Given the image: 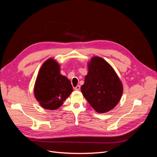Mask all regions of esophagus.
I'll return each instance as SVG.
<instances>
[{"label":"esophagus","instance_id":"34e87169","mask_svg":"<svg viewBox=\"0 0 157 157\" xmlns=\"http://www.w3.org/2000/svg\"><path fill=\"white\" fill-rule=\"evenodd\" d=\"M74 89H75V90H80V85H77V86L74 88Z\"/></svg>","mask_w":157,"mask_h":157}]
</instances>
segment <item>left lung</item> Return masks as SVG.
<instances>
[{
  "instance_id": "1",
  "label": "left lung",
  "mask_w": 157,
  "mask_h": 157,
  "mask_svg": "<svg viewBox=\"0 0 157 157\" xmlns=\"http://www.w3.org/2000/svg\"><path fill=\"white\" fill-rule=\"evenodd\" d=\"M88 65V73L81 86L84 97L98 113L111 111L121 98V81L111 66L100 57H93Z\"/></svg>"
}]
</instances>
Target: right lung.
Masks as SVG:
<instances>
[{"label": "right lung", "instance_id": "right-lung-1", "mask_svg": "<svg viewBox=\"0 0 157 157\" xmlns=\"http://www.w3.org/2000/svg\"><path fill=\"white\" fill-rule=\"evenodd\" d=\"M59 65L48 59L42 65L35 82L34 94L40 105L46 109L56 110L73 92L70 80L61 75Z\"/></svg>", "mask_w": 157, "mask_h": 157}]
</instances>
